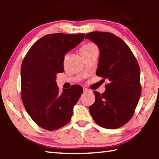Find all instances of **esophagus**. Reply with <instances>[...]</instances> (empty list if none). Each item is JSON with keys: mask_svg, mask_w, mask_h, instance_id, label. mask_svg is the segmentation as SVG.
<instances>
[{"mask_svg": "<svg viewBox=\"0 0 159 159\" xmlns=\"http://www.w3.org/2000/svg\"><path fill=\"white\" fill-rule=\"evenodd\" d=\"M88 90V88H83V91H84V92H87Z\"/></svg>", "mask_w": 159, "mask_h": 159, "instance_id": "34e87169", "label": "esophagus"}]
</instances>
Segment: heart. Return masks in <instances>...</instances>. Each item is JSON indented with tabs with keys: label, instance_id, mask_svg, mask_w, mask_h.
Wrapping results in <instances>:
<instances>
[{
	"label": "heart",
	"instance_id": "heart-1",
	"mask_svg": "<svg viewBox=\"0 0 159 159\" xmlns=\"http://www.w3.org/2000/svg\"><path fill=\"white\" fill-rule=\"evenodd\" d=\"M97 46L93 43H87L83 45V46L81 48V49H80V52H88V51H90V50H92L94 49H97Z\"/></svg>",
	"mask_w": 159,
	"mask_h": 159
}]
</instances>
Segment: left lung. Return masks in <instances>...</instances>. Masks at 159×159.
Wrapping results in <instances>:
<instances>
[{
  "mask_svg": "<svg viewBox=\"0 0 159 159\" xmlns=\"http://www.w3.org/2000/svg\"><path fill=\"white\" fill-rule=\"evenodd\" d=\"M99 49L96 74L107 80L105 92L94 91L95 101L89 111L101 127L116 129L127 123L133 116L141 95L139 66L128 45L108 32L86 34Z\"/></svg>",
  "mask_w": 159,
  "mask_h": 159,
  "instance_id": "8db88e82",
  "label": "left lung"
}]
</instances>
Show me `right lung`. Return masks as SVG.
<instances>
[{
	"label": "right lung",
	"instance_id": "add662e5",
	"mask_svg": "<svg viewBox=\"0 0 159 159\" xmlns=\"http://www.w3.org/2000/svg\"><path fill=\"white\" fill-rule=\"evenodd\" d=\"M84 34L45 35L32 45L21 67V96L36 124L55 130L68 123L83 93L79 85L59 93L56 76L64 71V55L84 39Z\"/></svg>",
	"mask_w": 159,
	"mask_h": 159
}]
</instances>
